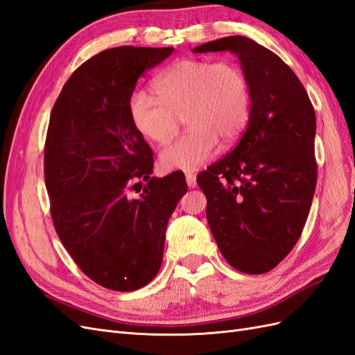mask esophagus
<instances>
[{"mask_svg": "<svg viewBox=\"0 0 355 355\" xmlns=\"http://www.w3.org/2000/svg\"><path fill=\"white\" fill-rule=\"evenodd\" d=\"M185 179H187V185L189 188H196V185H197V176H196V173H192V171H188V173H185Z\"/></svg>", "mask_w": 355, "mask_h": 355, "instance_id": "1", "label": "esophagus"}]
</instances>
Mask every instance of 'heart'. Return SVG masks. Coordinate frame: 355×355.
Instances as JSON below:
<instances>
[{
  "label": "heart",
  "mask_w": 355,
  "mask_h": 355,
  "mask_svg": "<svg viewBox=\"0 0 355 355\" xmlns=\"http://www.w3.org/2000/svg\"><path fill=\"white\" fill-rule=\"evenodd\" d=\"M154 96L136 90L128 114L139 133L155 144H167L185 116L189 127L161 153L168 170H196L216 154L219 139L232 144L250 118L252 94L244 72L232 62L185 59L155 80Z\"/></svg>",
  "instance_id": "obj_1"
}]
</instances>
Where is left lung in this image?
Returning <instances> with one entry per match:
<instances>
[{"label":"left lung","instance_id":"1","mask_svg":"<svg viewBox=\"0 0 355 355\" xmlns=\"http://www.w3.org/2000/svg\"><path fill=\"white\" fill-rule=\"evenodd\" d=\"M192 51L234 53L250 85L244 135L197 184L225 259L241 272L263 274L293 249L308 218L317 184L315 112L295 72L250 38L225 37Z\"/></svg>","mask_w":355,"mask_h":355}]
</instances>
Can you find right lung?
Wrapping results in <instances>:
<instances>
[{
  "label": "right lung",
  "instance_id": "add662e5",
  "mask_svg": "<svg viewBox=\"0 0 355 355\" xmlns=\"http://www.w3.org/2000/svg\"><path fill=\"white\" fill-rule=\"evenodd\" d=\"M173 47L103 50L73 71L50 115L44 178L56 232L98 284L132 292L154 280L185 175L151 178L154 158L128 114L141 75ZM145 180L137 199L130 189Z\"/></svg>",
  "mask_w": 355,
  "mask_h": 355
}]
</instances>
